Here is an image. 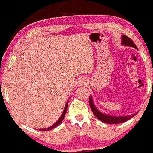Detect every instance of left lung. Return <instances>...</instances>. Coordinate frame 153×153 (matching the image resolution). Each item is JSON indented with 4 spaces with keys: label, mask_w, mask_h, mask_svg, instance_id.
I'll list each match as a JSON object with an SVG mask.
<instances>
[{
    "label": "left lung",
    "mask_w": 153,
    "mask_h": 153,
    "mask_svg": "<svg viewBox=\"0 0 153 153\" xmlns=\"http://www.w3.org/2000/svg\"><path fill=\"white\" fill-rule=\"evenodd\" d=\"M122 44L124 45H126V46H130V47H134V48L136 49L137 48L136 45H135V44L133 42L132 40H131L129 37H128L127 36H126V35H122ZM89 105H90V107L91 110H92L93 113H94V114L96 116L99 120H101V122L107 123V124H119V123L125 122L136 115V114H132L130 116H125V117H112V116L104 114L100 112L94 106V103H93L91 96H90V98H89Z\"/></svg>",
    "instance_id": "left-lung-1"
}]
</instances>
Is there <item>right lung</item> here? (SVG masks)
Listing matches in <instances>:
<instances>
[{"label": "right lung", "mask_w": 153, "mask_h": 153, "mask_svg": "<svg viewBox=\"0 0 153 153\" xmlns=\"http://www.w3.org/2000/svg\"><path fill=\"white\" fill-rule=\"evenodd\" d=\"M68 102H67L66 105H65V109H64V111H63L62 114L61 115V117H59V119H58V120H57V122H56L55 124H54L53 125H52V126H51V127H50L46 128V129H40L39 130H41V131H49V130H50V129H54V128H55L56 127H57V126H58L59 124H60L61 122H62V121L63 120V119H64L65 116L67 108H68Z\"/></svg>", "instance_id": "obj_1"}]
</instances>
